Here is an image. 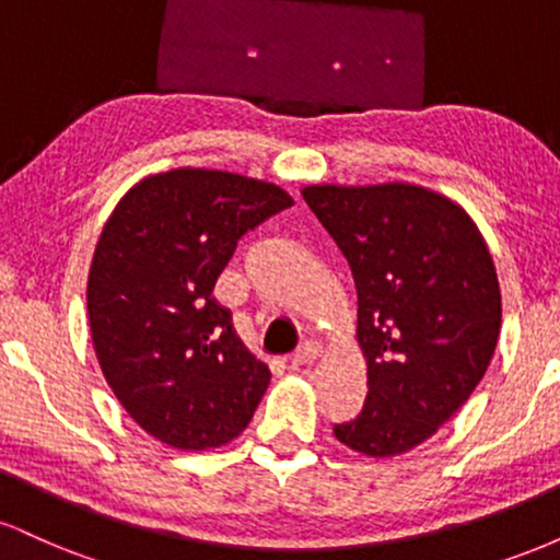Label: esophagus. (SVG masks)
Wrapping results in <instances>:
<instances>
[{
  "label": "esophagus",
  "mask_w": 560,
  "mask_h": 560,
  "mask_svg": "<svg viewBox=\"0 0 560 560\" xmlns=\"http://www.w3.org/2000/svg\"><path fill=\"white\" fill-rule=\"evenodd\" d=\"M318 355H320V345L318 342H305V345H300L298 350H294L292 365H311V363L318 361Z\"/></svg>",
  "instance_id": "obj_1"
}]
</instances>
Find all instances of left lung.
Masks as SVG:
<instances>
[{"instance_id":"8db88e82","label":"left lung","mask_w":560,"mask_h":560,"mask_svg":"<svg viewBox=\"0 0 560 560\" xmlns=\"http://www.w3.org/2000/svg\"><path fill=\"white\" fill-rule=\"evenodd\" d=\"M350 262L369 395L337 440L371 458L408 453L453 419L492 361L500 287L464 208L413 184L302 189Z\"/></svg>"}]
</instances>
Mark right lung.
<instances>
[{"label": "right lung", "instance_id": "obj_1", "mask_svg": "<svg viewBox=\"0 0 560 560\" xmlns=\"http://www.w3.org/2000/svg\"><path fill=\"white\" fill-rule=\"evenodd\" d=\"M292 208L276 184L178 168L115 205L89 271V326L102 374L144 432L178 450L221 447L247 427L271 371L213 287L236 242Z\"/></svg>", "mask_w": 560, "mask_h": 560}]
</instances>
